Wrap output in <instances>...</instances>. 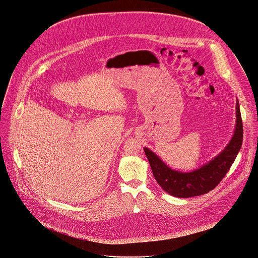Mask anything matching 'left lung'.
I'll return each mask as SVG.
<instances>
[{"label": "left lung", "mask_w": 258, "mask_h": 258, "mask_svg": "<svg viewBox=\"0 0 258 258\" xmlns=\"http://www.w3.org/2000/svg\"><path fill=\"white\" fill-rule=\"evenodd\" d=\"M243 140V125L236 99V122L233 136L227 146L208 163L191 172H181L167 166L149 148H144L153 175L163 190L178 198L200 196L213 190L225 177L234 163Z\"/></svg>", "instance_id": "1"}]
</instances>
